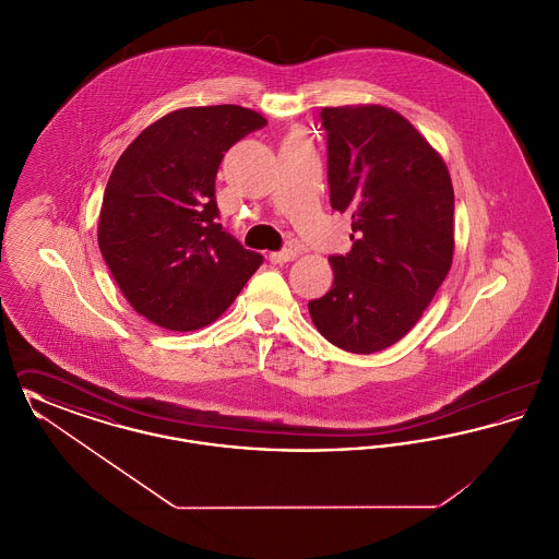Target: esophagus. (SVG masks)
I'll use <instances>...</instances> for the list:
<instances>
[{
    "mask_svg": "<svg viewBox=\"0 0 559 559\" xmlns=\"http://www.w3.org/2000/svg\"><path fill=\"white\" fill-rule=\"evenodd\" d=\"M295 258H297V249H293V247L270 253V262L272 264H287V262H293Z\"/></svg>",
    "mask_w": 559,
    "mask_h": 559,
    "instance_id": "34e87169",
    "label": "esophagus"
}]
</instances>
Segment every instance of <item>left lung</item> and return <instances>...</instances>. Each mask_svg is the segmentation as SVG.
I'll return each instance as SVG.
<instances>
[{"label": "left lung", "mask_w": 559, "mask_h": 559, "mask_svg": "<svg viewBox=\"0 0 559 559\" xmlns=\"http://www.w3.org/2000/svg\"><path fill=\"white\" fill-rule=\"evenodd\" d=\"M331 207L352 215L333 287L308 304L320 335L354 354L396 344L452 264L454 192L442 157L392 108L326 107Z\"/></svg>", "instance_id": "8db88e82"}]
</instances>
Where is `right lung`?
I'll use <instances>...</instances> for the list:
<instances>
[{"instance_id": "1", "label": "right lung", "mask_w": 559, "mask_h": 559, "mask_svg": "<svg viewBox=\"0 0 559 559\" xmlns=\"http://www.w3.org/2000/svg\"><path fill=\"white\" fill-rule=\"evenodd\" d=\"M266 119L237 105L174 110L140 133L108 178L98 245L133 310L169 331L210 324L264 258L222 228L215 174Z\"/></svg>"}]
</instances>
